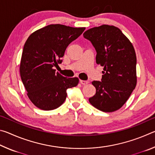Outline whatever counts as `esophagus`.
I'll use <instances>...</instances> for the list:
<instances>
[{
	"label": "esophagus",
	"instance_id": "obj_1",
	"mask_svg": "<svg viewBox=\"0 0 155 155\" xmlns=\"http://www.w3.org/2000/svg\"><path fill=\"white\" fill-rule=\"evenodd\" d=\"M80 83L82 84V85H87V84L90 83L88 81H83V80H81L80 81Z\"/></svg>",
	"mask_w": 155,
	"mask_h": 155
}]
</instances>
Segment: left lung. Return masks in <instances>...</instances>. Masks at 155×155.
<instances>
[{
    "label": "left lung",
    "instance_id": "1",
    "mask_svg": "<svg viewBox=\"0 0 155 155\" xmlns=\"http://www.w3.org/2000/svg\"><path fill=\"white\" fill-rule=\"evenodd\" d=\"M83 37L96 51V64L103 66L102 81H92L96 94L89 98L91 105L104 112L118 110L137 85L135 51L121 30L103 25L86 31Z\"/></svg>",
    "mask_w": 155,
    "mask_h": 155
}]
</instances>
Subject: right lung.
<instances>
[{"label":"right lung","mask_w":155,"mask_h":155,"mask_svg":"<svg viewBox=\"0 0 155 155\" xmlns=\"http://www.w3.org/2000/svg\"><path fill=\"white\" fill-rule=\"evenodd\" d=\"M85 27L50 25L31 33L25 44L20 73L27 96L38 108L50 111L66 99V90L76 87L79 79L56 72L68 46L83 33Z\"/></svg>","instance_id":"1"}]
</instances>
